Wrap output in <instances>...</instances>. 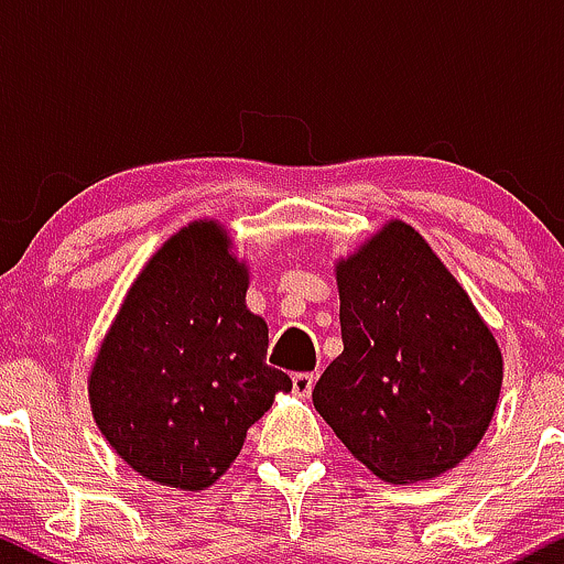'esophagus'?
<instances>
[{
	"mask_svg": "<svg viewBox=\"0 0 564 564\" xmlns=\"http://www.w3.org/2000/svg\"><path fill=\"white\" fill-rule=\"evenodd\" d=\"M291 384H294V392L300 394V398H310V392H313L315 387V373H294V377H291Z\"/></svg>",
	"mask_w": 564,
	"mask_h": 564,
	"instance_id": "esophagus-1",
	"label": "esophagus"
}]
</instances>
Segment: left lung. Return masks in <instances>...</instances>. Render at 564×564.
<instances>
[{"mask_svg": "<svg viewBox=\"0 0 564 564\" xmlns=\"http://www.w3.org/2000/svg\"><path fill=\"white\" fill-rule=\"evenodd\" d=\"M336 283L345 349L315 384L318 413L381 480L453 469L482 440L503 379L467 291L398 219L336 264Z\"/></svg>", "mask_w": 564, "mask_h": 564, "instance_id": "obj_1", "label": "left lung"}]
</instances>
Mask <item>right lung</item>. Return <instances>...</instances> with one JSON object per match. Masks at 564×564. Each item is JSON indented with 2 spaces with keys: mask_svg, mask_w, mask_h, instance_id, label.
I'll use <instances>...</instances> for the list:
<instances>
[{
  "mask_svg": "<svg viewBox=\"0 0 564 564\" xmlns=\"http://www.w3.org/2000/svg\"><path fill=\"white\" fill-rule=\"evenodd\" d=\"M217 223H193L129 289L89 377L95 422L148 480L204 490L246 430L289 392L268 366V323L246 310L249 273Z\"/></svg>",
  "mask_w": 564,
  "mask_h": 564,
  "instance_id": "obj_1",
  "label": "right lung"
}]
</instances>
